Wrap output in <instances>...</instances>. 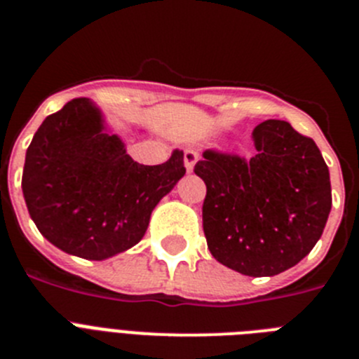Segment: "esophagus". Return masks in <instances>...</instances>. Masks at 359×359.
<instances>
[{"label": "esophagus", "instance_id": "esophagus-1", "mask_svg": "<svg viewBox=\"0 0 359 359\" xmlns=\"http://www.w3.org/2000/svg\"><path fill=\"white\" fill-rule=\"evenodd\" d=\"M198 152L194 149H185V154H183V161H185L187 172H192L194 170V165L198 161Z\"/></svg>", "mask_w": 359, "mask_h": 359}]
</instances>
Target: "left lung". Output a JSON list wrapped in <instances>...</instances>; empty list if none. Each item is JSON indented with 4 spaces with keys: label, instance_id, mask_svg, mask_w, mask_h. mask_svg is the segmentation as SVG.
<instances>
[{
    "label": "left lung",
    "instance_id": "obj_1",
    "mask_svg": "<svg viewBox=\"0 0 359 359\" xmlns=\"http://www.w3.org/2000/svg\"><path fill=\"white\" fill-rule=\"evenodd\" d=\"M250 161L207 151L194 172L207 185L203 230L215 261L248 277H273L315 248L331 212L322 152L284 120L253 129Z\"/></svg>",
    "mask_w": 359,
    "mask_h": 359
}]
</instances>
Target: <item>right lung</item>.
<instances>
[{
  "instance_id": "1",
  "label": "right lung",
  "mask_w": 359,
  "mask_h": 359,
  "mask_svg": "<svg viewBox=\"0 0 359 359\" xmlns=\"http://www.w3.org/2000/svg\"><path fill=\"white\" fill-rule=\"evenodd\" d=\"M185 176L183 151L142 165L90 98L46 116L27 149L23 196L43 237L69 255L104 261L142 241L160 199Z\"/></svg>"
}]
</instances>
